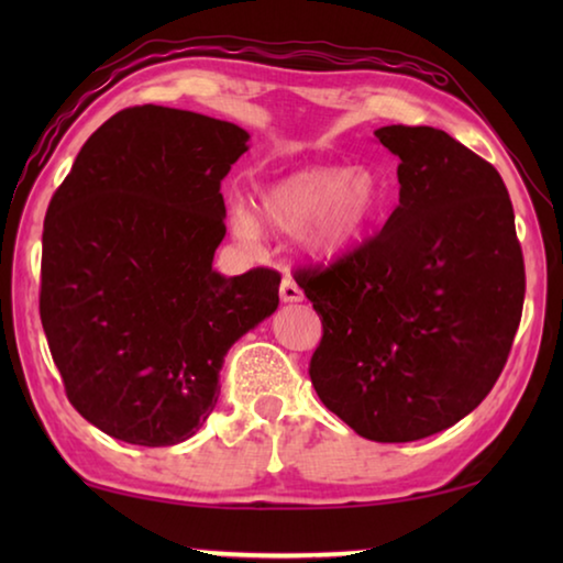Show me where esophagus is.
Returning <instances> with one entry per match:
<instances>
[{
    "mask_svg": "<svg viewBox=\"0 0 563 563\" xmlns=\"http://www.w3.org/2000/svg\"><path fill=\"white\" fill-rule=\"evenodd\" d=\"M280 300L283 302H300L302 300V290H300V285L295 283L292 275H285L280 283Z\"/></svg>",
    "mask_w": 563,
    "mask_h": 563,
    "instance_id": "obj_1",
    "label": "esophagus"
}]
</instances>
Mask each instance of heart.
I'll return each instance as SVG.
<instances>
[{
    "instance_id": "heart-1",
    "label": "heart",
    "mask_w": 563,
    "mask_h": 563,
    "mask_svg": "<svg viewBox=\"0 0 563 563\" xmlns=\"http://www.w3.org/2000/svg\"><path fill=\"white\" fill-rule=\"evenodd\" d=\"M385 201L375 170L347 166H308L265 184L253 201L233 211V228L243 241L265 231L292 235L312 261L332 263L369 231Z\"/></svg>"
}]
</instances>
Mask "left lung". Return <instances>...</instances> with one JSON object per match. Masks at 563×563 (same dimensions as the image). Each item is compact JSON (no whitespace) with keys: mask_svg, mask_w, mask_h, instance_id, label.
I'll use <instances>...</instances> for the list:
<instances>
[{"mask_svg":"<svg viewBox=\"0 0 563 563\" xmlns=\"http://www.w3.org/2000/svg\"><path fill=\"white\" fill-rule=\"evenodd\" d=\"M399 206L383 231L295 280L322 320L310 379L373 442H415L489 395L517 335L523 258L499 170L450 133L383 126Z\"/></svg>","mask_w":563,"mask_h":563,"instance_id":"obj_1","label":"left lung"}]
</instances>
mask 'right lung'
I'll return each instance as SVG.
<instances>
[{"mask_svg":"<svg viewBox=\"0 0 563 563\" xmlns=\"http://www.w3.org/2000/svg\"><path fill=\"white\" fill-rule=\"evenodd\" d=\"M247 139L203 113L123 109L56 188L42 235V328L69 402L113 440L194 437L218 402L228 350L278 310L275 271H213L221 180Z\"/></svg>","mask_w":563,"mask_h":563,"instance_id":"1","label":"right lung"}]
</instances>
